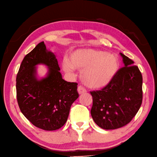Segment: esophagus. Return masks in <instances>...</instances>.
Listing matches in <instances>:
<instances>
[{
  "instance_id": "obj_1",
  "label": "esophagus",
  "mask_w": 157,
  "mask_h": 157,
  "mask_svg": "<svg viewBox=\"0 0 157 157\" xmlns=\"http://www.w3.org/2000/svg\"><path fill=\"white\" fill-rule=\"evenodd\" d=\"M77 90H78V93L79 94H84V93H85L86 92V90L85 89V88H84L83 86H81V85L78 86Z\"/></svg>"
}]
</instances>
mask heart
<instances>
[{
    "label": "heart",
    "instance_id": "heart-1",
    "mask_svg": "<svg viewBox=\"0 0 157 157\" xmlns=\"http://www.w3.org/2000/svg\"><path fill=\"white\" fill-rule=\"evenodd\" d=\"M63 69L71 72L83 69L81 78L86 86L98 89L111 81L118 68L115 56L94 49H79L70 53L68 60L63 63Z\"/></svg>",
    "mask_w": 157,
    "mask_h": 157
}]
</instances>
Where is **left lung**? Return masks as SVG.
<instances>
[{
  "label": "left lung",
  "mask_w": 157,
  "mask_h": 157,
  "mask_svg": "<svg viewBox=\"0 0 157 157\" xmlns=\"http://www.w3.org/2000/svg\"><path fill=\"white\" fill-rule=\"evenodd\" d=\"M124 67L101 90L90 91L91 116L103 129L123 127L136 115L143 101V76L133 60L120 53Z\"/></svg>",
  "instance_id": "obj_1"
}]
</instances>
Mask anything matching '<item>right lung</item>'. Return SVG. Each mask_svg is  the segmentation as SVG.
Wrapping results in <instances>:
<instances>
[{"label": "right lung", "mask_w": 157, "mask_h": 157, "mask_svg": "<svg viewBox=\"0 0 157 157\" xmlns=\"http://www.w3.org/2000/svg\"><path fill=\"white\" fill-rule=\"evenodd\" d=\"M44 63L49 68L45 78L38 80L36 65ZM58 61L48 51L44 42L22 60L17 75V98L21 111L35 127L55 131L66 123L71 106L79 96L76 82L62 78Z\"/></svg>", "instance_id": "1"}]
</instances>
